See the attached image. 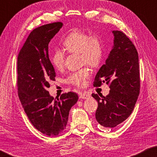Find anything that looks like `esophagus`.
<instances>
[{"instance_id": "obj_1", "label": "esophagus", "mask_w": 157, "mask_h": 157, "mask_svg": "<svg viewBox=\"0 0 157 157\" xmlns=\"http://www.w3.org/2000/svg\"><path fill=\"white\" fill-rule=\"evenodd\" d=\"M89 97H90V95L87 93H82L79 95V98L83 99H87Z\"/></svg>"}]
</instances>
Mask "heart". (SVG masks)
I'll return each mask as SVG.
<instances>
[{
    "label": "heart",
    "mask_w": 157,
    "mask_h": 157,
    "mask_svg": "<svg viewBox=\"0 0 157 157\" xmlns=\"http://www.w3.org/2000/svg\"><path fill=\"white\" fill-rule=\"evenodd\" d=\"M63 45L69 52L79 53L82 64L92 67L98 66L103 56V45L99 36L89 34L82 30L75 29L64 39ZM51 62L55 69H62L64 66V54L60 50H56L51 56ZM90 76V71L86 67L71 73L67 79L69 84L82 87Z\"/></svg>",
    "instance_id": "1"
}]
</instances>
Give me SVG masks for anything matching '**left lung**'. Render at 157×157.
<instances>
[{
	"label": "left lung",
	"instance_id": "1",
	"mask_svg": "<svg viewBox=\"0 0 157 157\" xmlns=\"http://www.w3.org/2000/svg\"><path fill=\"white\" fill-rule=\"evenodd\" d=\"M112 50L94 78V86L109 84L106 97L92 94L98 102L95 117L104 127L115 128L129 116L140 94L139 57L136 47L125 34L112 30Z\"/></svg>",
	"mask_w": 157,
	"mask_h": 157
}]
</instances>
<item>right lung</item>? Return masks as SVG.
I'll return each mask as SVG.
<instances>
[{
  "instance_id": "add662e5",
  "label": "right lung",
  "mask_w": 157,
  "mask_h": 157,
  "mask_svg": "<svg viewBox=\"0 0 157 157\" xmlns=\"http://www.w3.org/2000/svg\"><path fill=\"white\" fill-rule=\"evenodd\" d=\"M62 22L34 29L17 56L18 96L32 124L48 136H57L66 128L69 111L78 100L73 92L54 99L47 90L56 73L48 55V44L62 28Z\"/></svg>"
}]
</instances>
